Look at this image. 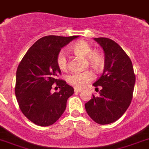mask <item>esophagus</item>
<instances>
[{
    "label": "esophagus",
    "instance_id": "1",
    "mask_svg": "<svg viewBox=\"0 0 149 149\" xmlns=\"http://www.w3.org/2000/svg\"><path fill=\"white\" fill-rule=\"evenodd\" d=\"M81 91H82L81 89H77V88H74V92H75V93H80Z\"/></svg>",
    "mask_w": 149,
    "mask_h": 149
}]
</instances>
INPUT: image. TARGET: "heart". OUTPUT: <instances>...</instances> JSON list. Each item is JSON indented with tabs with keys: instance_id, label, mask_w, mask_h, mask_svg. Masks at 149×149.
<instances>
[{
	"instance_id": "heart-1",
	"label": "heart",
	"mask_w": 149,
	"mask_h": 149,
	"mask_svg": "<svg viewBox=\"0 0 149 149\" xmlns=\"http://www.w3.org/2000/svg\"><path fill=\"white\" fill-rule=\"evenodd\" d=\"M72 50L77 55H81L86 57L87 61L92 67L96 69H100L103 67L104 64V57L100 52L92 51L91 45L84 40H79L74 44L72 46ZM57 65L60 69L63 72L67 71L68 68V62L65 51L59 52L58 54ZM95 74L91 70H87L81 72H75L71 74L67 78L68 83L73 86L74 88L81 89L84 88L89 82L94 79Z\"/></svg>"
}]
</instances>
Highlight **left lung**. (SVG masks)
Segmentation results:
<instances>
[{"label": "left lung", "instance_id": "left-lung-1", "mask_svg": "<svg viewBox=\"0 0 149 149\" xmlns=\"http://www.w3.org/2000/svg\"><path fill=\"white\" fill-rule=\"evenodd\" d=\"M94 40L104 51V70L93 84L99 96L93 94V98L85 104V109L94 122L105 125L119 120L130 107L136 75L131 59L120 45L108 38H94Z\"/></svg>", "mask_w": 149, "mask_h": 149}]
</instances>
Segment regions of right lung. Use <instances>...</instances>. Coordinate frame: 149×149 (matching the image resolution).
Instances as JSON below:
<instances>
[{
  "mask_svg": "<svg viewBox=\"0 0 149 149\" xmlns=\"http://www.w3.org/2000/svg\"><path fill=\"white\" fill-rule=\"evenodd\" d=\"M78 36H46L29 48L19 62L16 75L15 94L19 109L32 123L51 126L62 115L74 88L58 79L61 70L57 65L61 48ZM60 91L51 93L53 83Z\"/></svg>",
  "mask_w": 149,
  "mask_h": 149,
  "instance_id": "right-lung-1",
  "label": "right lung"
}]
</instances>
